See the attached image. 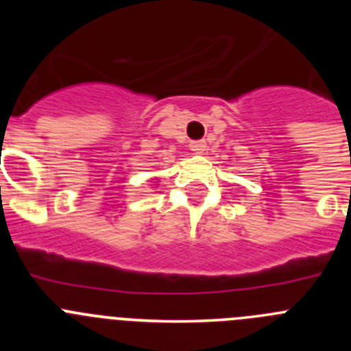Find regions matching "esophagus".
Masks as SVG:
<instances>
[{
	"label": "esophagus",
	"mask_w": 351,
	"mask_h": 351,
	"mask_svg": "<svg viewBox=\"0 0 351 351\" xmlns=\"http://www.w3.org/2000/svg\"><path fill=\"white\" fill-rule=\"evenodd\" d=\"M190 149L193 151V153L202 154L204 151H206V142H204V141H193L190 144Z\"/></svg>",
	"instance_id": "1"
}]
</instances>
